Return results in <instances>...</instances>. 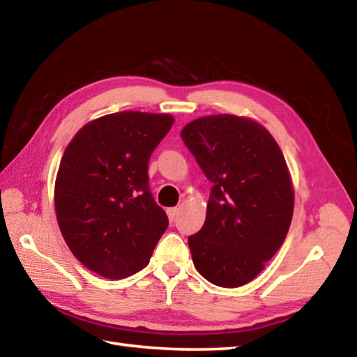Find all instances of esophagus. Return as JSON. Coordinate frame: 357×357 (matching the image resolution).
<instances>
[{"mask_svg":"<svg viewBox=\"0 0 357 357\" xmlns=\"http://www.w3.org/2000/svg\"><path fill=\"white\" fill-rule=\"evenodd\" d=\"M167 215L170 222H174V218H176V215H178L176 207H170V209H167Z\"/></svg>","mask_w":357,"mask_h":357,"instance_id":"esophagus-1","label":"esophagus"}]
</instances>
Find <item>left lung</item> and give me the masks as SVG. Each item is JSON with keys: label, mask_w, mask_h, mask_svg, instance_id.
I'll list each match as a JSON object with an SVG mask.
<instances>
[{"label": "left lung", "mask_w": 357, "mask_h": 357, "mask_svg": "<svg viewBox=\"0 0 357 357\" xmlns=\"http://www.w3.org/2000/svg\"><path fill=\"white\" fill-rule=\"evenodd\" d=\"M212 183L206 222L189 237L198 273L218 287H241L261 273L294 215V185L280 145L248 116L207 115L181 131Z\"/></svg>", "instance_id": "8db88e82"}]
</instances>
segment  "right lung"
<instances>
[{
    "mask_svg": "<svg viewBox=\"0 0 357 357\" xmlns=\"http://www.w3.org/2000/svg\"><path fill=\"white\" fill-rule=\"evenodd\" d=\"M170 114L123 111L89 121L68 144L54 184L62 237L82 265L123 280L150 262L168 218L148 185V162Z\"/></svg>",
    "mask_w": 357,
    "mask_h": 357,
    "instance_id": "obj_1",
    "label": "right lung"
}]
</instances>
